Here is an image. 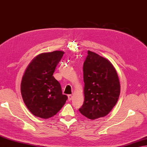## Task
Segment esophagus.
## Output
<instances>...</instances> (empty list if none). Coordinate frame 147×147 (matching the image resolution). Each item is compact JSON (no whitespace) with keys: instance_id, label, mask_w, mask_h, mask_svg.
Listing matches in <instances>:
<instances>
[{"instance_id":"34e87169","label":"esophagus","mask_w":147,"mask_h":147,"mask_svg":"<svg viewBox=\"0 0 147 147\" xmlns=\"http://www.w3.org/2000/svg\"><path fill=\"white\" fill-rule=\"evenodd\" d=\"M72 98H73V96H72V95H71V94H68V100H69V101L72 100Z\"/></svg>"}]
</instances>
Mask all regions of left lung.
I'll use <instances>...</instances> for the list:
<instances>
[{"label": "left lung", "mask_w": 147, "mask_h": 147, "mask_svg": "<svg viewBox=\"0 0 147 147\" xmlns=\"http://www.w3.org/2000/svg\"><path fill=\"white\" fill-rule=\"evenodd\" d=\"M83 65L84 101L79 109L89 119L103 117L109 114L121 92L117 73L108 59L88 51Z\"/></svg>", "instance_id": "left-lung-1"}]
</instances>
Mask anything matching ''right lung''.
<instances>
[{"label":"right lung","instance_id":"right-lung-1","mask_svg":"<svg viewBox=\"0 0 147 147\" xmlns=\"http://www.w3.org/2000/svg\"><path fill=\"white\" fill-rule=\"evenodd\" d=\"M65 53L55 51L38 55L26 68L21 83L25 105L33 115L48 119L56 115L68 99L61 85L53 77L57 65Z\"/></svg>","mask_w":147,"mask_h":147}]
</instances>
